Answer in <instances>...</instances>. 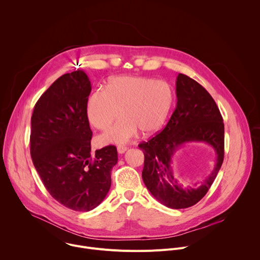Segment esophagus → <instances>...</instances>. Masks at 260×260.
<instances>
[{
	"label": "esophagus",
	"mask_w": 260,
	"mask_h": 260,
	"mask_svg": "<svg viewBox=\"0 0 260 260\" xmlns=\"http://www.w3.org/2000/svg\"><path fill=\"white\" fill-rule=\"evenodd\" d=\"M126 150H127V147H125V146H118L117 147V151H118L119 154L124 153Z\"/></svg>",
	"instance_id": "34e87169"
}]
</instances>
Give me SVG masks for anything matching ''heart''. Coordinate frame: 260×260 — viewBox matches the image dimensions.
<instances>
[{"label":"heart","mask_w":260,"mask_h":260,"mask_svg":"<svg viewBox=\"0 0 260 260\" xmlns=\"http://www.w3.org/2000/svg\"><path fill=\"white\" fill-rule=\"evenodd\" d=\"M175 102V91L166 81L148 77H115L105 90L94 91L88 99L89 122L106 131L117 117L119 121L102 136L103 143L123 144L139 129L149 135L165 124Z\"/></svg>","instance_id":"1"}]
</instances>
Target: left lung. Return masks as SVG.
I'll return each instance as SVG.
<instances>
[{
	"label": "left lung",
	"instance_id": "1",
	"mask_svg": "<svg viewBox=\"0 0 260 260\" xmlns=\"http://www.w3.org/2000/svg\"><path fill=\"white\" fill-rule=\"evenodd\" d=\"M176 94V109L166 127L149 141L139 144V148L145 156L142 178L147 189L166 207L185 209L206 196L223 162L224 123L211 94L190 77L179 74ZM188 141L209 143L217 158L214 170L201 184L183 189L175 179L171 158Z\"/></svg>",
	"mask_w": 260,
	"mask_h": 260
}]
</instances>
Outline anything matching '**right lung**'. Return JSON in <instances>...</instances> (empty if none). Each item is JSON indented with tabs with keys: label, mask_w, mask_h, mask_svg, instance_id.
<instances>
[{
	"label": "right lung",
	"mask_w": 260,
	"mask_h": 260,
	"mask_svg": "<svg viewBox=\"0 0 260 260\" xmlns=\"http://www.w3.org/2000/svg\"><path fill=\"white\" fill-rule=\"evenodd\" d=\"M90 91L82 70L64 74L36 103L30 119V155L45 188L59 204L79 212L104 201L118 160L112 145L91 153Z\"/></svg>",
	"instance_id": "right-lung-1"
}]
</instances>
